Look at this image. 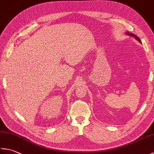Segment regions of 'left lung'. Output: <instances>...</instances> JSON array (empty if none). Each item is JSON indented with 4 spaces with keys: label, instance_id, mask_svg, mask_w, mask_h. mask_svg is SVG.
<instances>
[{
    "label": "left lung",
    "instance_id": "1",
    "mask_svg": "<svg viewBox=\"0 0 154 154\" xmlns=\"http://www.w3.org/2000/svg\"><path fill=\"white\" fill-rule=\"evenodd\" d=\"M126 34H127V35H130V36H132V37H134V38H135L137 40H138L140 43H141L142 44V42H141V41H140V38L138 37V36H136V35H134V34H131V33H130V32H126Z\"/></svg>",
    "mask_w": 154,
    "mask_h": 154
}]
</instances>
